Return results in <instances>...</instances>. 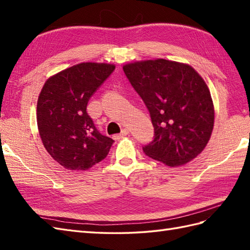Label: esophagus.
Instances as JSON below:
<instances>
[{"label":"esophagus","mask_w":250,"mask_h":250,"mask_svg":"<svg viewBox=\"0 0 250 250\" xmlns=\"http://www.w3.org/2000/svg\"><path fill=\"white\" fill-rule=\"evenodd\" d=\"M128 134H129V130L128 129H124V130L121 131L120 134H117L114 137H115L116 140H118V139H122V137H125V136H126Z\"/></svg>","instance_id":"34e87169"}]
</instances>
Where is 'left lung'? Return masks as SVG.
Segmentation results:
<instances>
[{
    "label": "left lung",
    "mask_w": 250,
    "mask_h": 250,
    "mask_svg": "<svg viewBox=\"0 0 250 250\" xmlns=\"http://www.w3.org/2000/svg\"><path fill=\"white\" fill-rule=\"evenodd\" d=\"M124 72L149 110L155 139L143 150L180 167L204 150L214 128L209 89L192 66L166 59L128 63Z\"/></svg>",
    "instance_id": "left-lung-1"
}]
</instances>
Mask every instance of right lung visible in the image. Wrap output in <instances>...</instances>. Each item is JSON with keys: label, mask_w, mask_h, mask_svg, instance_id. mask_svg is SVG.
Listing matches in <instances>:
<instances>
[{"label": "right lung", "mask_w": 250, "mask_h": 250, "mask_svg": "<svg viewBox=\"0 0 250 250\" xmlns=\"http://www.w3.org/2000/svg\"><path fill=\"white\" fill-rule=\"evenodd\" d=\"M114 70L109 63L83 62L44 83L36 107L40 136L52 159L66 169L86 171L108 155L114 140L97 130L87 105Z\"/></svg>", "instance_id": "right-lung-1"}]
</instances>
